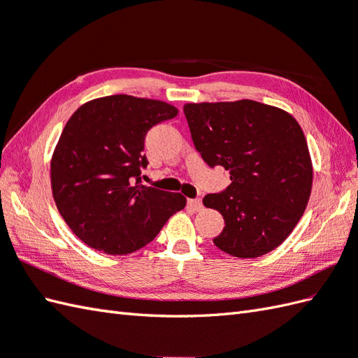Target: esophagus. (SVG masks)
Listing matches in <instances>:
<instances>
[{
  "label": "esophagus",
  "instance_id": "34e87169",
  "mask_svg": "<svg viewBox=\"0 0 358 358\" xmlns=\"http://www.w3.org/2000/svg\"><path fill=\"white\" fill-rule=\"evenodd\" d=\"M187 206H189V209H190V210L199 212V210L203 209V201H201V198H192V199H189V201H187Z\"/></svg>",
  "mask_w": 358,
  "mask_h": 358
}]
</instances>
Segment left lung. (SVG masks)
Listing matches in <instances>:
<instances>
[{
    "instance_id": "1",
    "label": "left lung",
    "mask_w": 358,
    "mask_h": 358,
    "mask_svg": "<svg viewBox=\"0 0 358 358\" xmlns=\"http://www.w3.org/2000/svg\"><path fill=\"white\" fill-rule=\"evenodd\" d=\"M196 151L230 172V185L206 195L224 218L220 250L259 257L292 234L308 204L313 166L292 114L255 101L187 103L182 108Z\"/></svg>"
}]
</instances>
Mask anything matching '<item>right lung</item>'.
Wrapping results in <instances>:
<instances>
[{
	"label": "right lung",
	"mask_w": 358,
	"mask_h": 358,
	"mask_svg": "<svg viewBox=\"0 0 358 358\" xmlns=\"http://www.w3.org/2000/svg\"><path fill=\"white\" fill-rule=\"evenodd\" d=\"M177 113L160 101L117 94L82 105L66 122L52 159L53 198L73 234L94 250H140L186 206L181 194L141 182L148 131Z\"/></svg>",
	"instance_id": "obj_1"
}]
</instances>
